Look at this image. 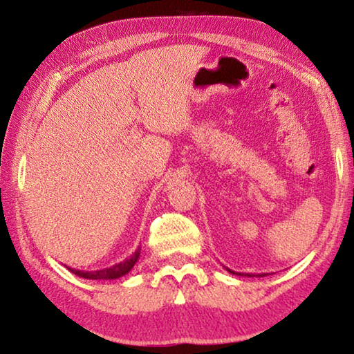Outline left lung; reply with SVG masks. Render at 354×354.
<instances>
[{
  "label": "left lung",
  "mask_w": 354,
  "mask_h": 354,
  "mask_svg": "<svg viewBox=\"0 0 354 354\" xmlns=\"http://www.w3.org/2000/svg\"><path fill=\"white\" fill-rule=\"evenodd\" d=\"M227 272L230 273H232V274H237V277H250V278H262V277H267V274H270V273H257V274H254V273H239V272H232V270H230V268H226Z\"/></svg>",
  "instance_id": "left-lung-1"
}]
</instances>
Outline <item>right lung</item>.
<instances>
[{
    "label": "right lung",
    "instance_id": "obj_1",
    "mask_svg": "<svg viewBox=\"0 0 354 354\" xmlns=\"http://www.w3.org/2000/svg\"><path fill=\"white\" fill-rule=\"evenodd\" d=\"M139 256H140V248H137L136 253L127 257L123 262H118L109 268H103V270L84 272V270H75V268H68V270L71 273H75L76 277H81L86 279H117L131 272V268H133L136 266V262L139 261Z\"/></svg>",
    "mask_w": 354,
    "mask_h": 354
}]
</instances>
